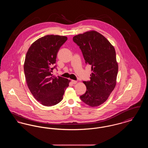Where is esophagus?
<instances>
[{
  "label": "esophagus",
  "instance_id": "esophagus-1",
  "mask_svg": "<svg viewBox=\"0 0 148 148\" xmlns=\"http://www.w3.org/2000/svg\"><path fill=\"white\" fill-rule=\"evenodd\" d=\"M71 83H72L73 84H77V81H76V80H71Z\"/></svg>",
  "mask_w": 148,
  "mask_h": 148
}]
</instances>
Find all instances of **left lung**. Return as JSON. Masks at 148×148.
Masks as SVG:
<instances>
[{"instance_id": "8db88e82", "label": "left lung", "mask_w": 148, "mask_h": 148, "mask_svg": "<svg viewBox=\"0 0 148 148\" xmlns=\"http://www.w3.org/2000/svg\"><path fill=\"white\" fill-rule=\"evenodd\" d=\"M73 39L82 50L85 64L92 66L90 80L83 82L86 91L80 98L88 106H98L106 101L116 84L118 64L115 48L95 30L75 35Z\"/></svg>"}]
</instances>
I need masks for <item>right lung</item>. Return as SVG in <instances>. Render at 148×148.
<instances>
[{"label": "right lung", "mask_w": 148, "mask_h": 148, "mask_svg": "<svg viewBox=\"0 0 148 148\" xmlns=\"http://www.w3.org/2000/svg\"><path fill=\"white\" fill-rule=\"evenodd\" d=\"M67 39L65 36L45 35L32 43L26 54L24 71L27 84L34 98L43 106L60 103L69 86L70 80L51 74L57 53Z\"/></svg>", "instance_id": "right-lung-1"}]
</instances>
